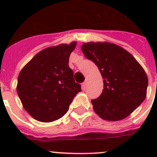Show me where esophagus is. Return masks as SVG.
I'll return each instance as SVG.
<instances>
[{"label": "esophagus", "mask_w": 157, "mask_h": 157, "mask_svg": "<svg viewBox=\"0 0 157 157\" xmlns=\"http://www.w3.org/2000/svg\"><path fill=\"white\" fill-rule=\"evenodd\" d=\"M86 84H87L86 81L84 82H83L82 84V90H85L86 87Z\"/></svg>", "instance_id": "obj_1"}]
</instances>
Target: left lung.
<instances>
[{"instance_id":"1","label":"left lung","mask_w":157,"mask_h":157,"mask_svg":"<svg viewBox=\"0 0 157 157\" xmlns=\"http://www.w3.org/2000/svg\"><path fill=\"white\" fill-rule=\"evenodd\" d=\"M81 48L104 78L102 94L91 101L94 112L108 121L125 119L146 97L148 77L143 67L130 52L112 43L87 42Z\"/></svg>"}]
</instances>
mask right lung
Instances as JSON below:
<instances>
[{
  "mask_svg": "<svg viewBox=\"0 0 157 157\" xmlns=\"http://www.w3.org/2000/svg\"><path fill=\"white\" fill-rule=\"evenodd\" d=\"M76 41L48 47L36 54L19 72L16 90L25 110L40 122L63 117L82 90L69 67Z\"/></svg>",
  "mask_w": 157,
  "mask_h": 157,
  "instance_id": "obj_1",
  "label": "right lung"
}]
</instances>
